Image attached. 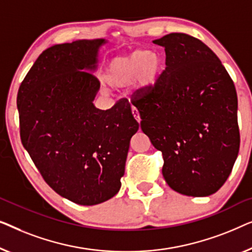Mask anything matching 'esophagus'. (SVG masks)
<instances>
[{
	"instance_id": "34e87169",
	"label": "esophagus",
	"mask_w": 252,
	"mask_h": 252,
	"mask_svg": "<svg viewBox=\"0 0 252 252\" xmlns=\"http://www.w3.org/2000/svg\"><path fill=\"white\" fill-rule=\"evenodd\" d=\"M132 114L134 116V119L137 120V122H140V115H139V112H138V109L136 107H132Z\"/></svg>"
}]
</instances>
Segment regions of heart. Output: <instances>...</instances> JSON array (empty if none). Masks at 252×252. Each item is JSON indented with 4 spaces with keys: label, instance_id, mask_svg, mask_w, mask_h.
Returning <instances> with one entry per match:
<instances>
[{
    "label": "heart",
    "instance_id": "obj_1",
    "mask_svg": "<svg viewBox=\"0 0 252 252\" xmlns=\"http://www.w3.org/2000/svg\"><path fill=\"white\" fill-rule=\"evenodd\" d=\"M162 67V59L153 50H137L109 62L105 81L111 88L121 89L133 82L136 91L146 92L154 86Z\"/></svg>",
    "mask_w": 252,
    "mask_h": 252
}]
</instances>
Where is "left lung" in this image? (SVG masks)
I'll return each mask as SVG.
<instances>
[{
  "instance_id": "obj_1",
  "label": "left lung",
  "mask_w": 252,
  "mask_h": 252,
  "mask_svg": "<svg viewBox=\"0 0 252 252\" xmlns=\"http://www.w3.org/2000/svg\"><path fill=\"white\" fill-rule=\"evenodd\" d=\"M153 43L165 51V69L132 105L140 127L162 152V173L173 190L209 196L227 180L239 154L237 95L215 52L184 33Z\"/></svg>"
}]
</instances>
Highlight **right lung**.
I'll list each match as a JSON object with an SVG mask.
<instances>
[{"mask_svg": "<svg viewBox=\"0 0 252 252\" xmlns=\"http://www.w3.org/2000/svg\"><path fill=\"white\" fill-rule=\"evenodd\" d=\"M105 38L56 44L21 82L20 138L45 183L60 196L94 205L120 190L130 139L139 125L127 99L101 111L94 72Z\"/></svg>", "mask_w": 252, "mask_h": 252, "instance_id": "1", "label": "right lung"}]
</instances>
